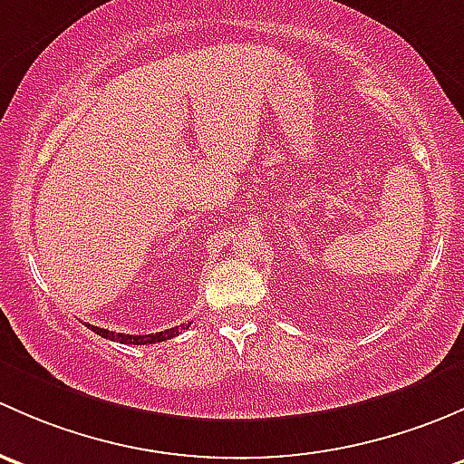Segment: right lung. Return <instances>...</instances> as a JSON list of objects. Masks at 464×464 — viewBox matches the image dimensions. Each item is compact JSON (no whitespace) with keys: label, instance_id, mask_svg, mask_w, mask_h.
I'll use <instances>...</instances> for the list:
<instances>
[{"label":"right lung","instance_id":"obj_1","mask_svg":"<svg viewBox=\"0 0 464 464\" xmlns=\"http://www.w3.org/2000/svg\"><path fill=\"white\" fill-rule=\"evenodd\" d=\"M189 326H192V322H189V324H183V326H180V328H189ZM180 328H179V326H176V328H167V331L151 333V335H125V333L104 331V328H98V326H91V331H93L95 335H100V337L111 339V342L133 343V346H145V343H159V342H165V339L176 337V335H179Z\"/></svg>","mask_w":464,"mask_h":464}]
</instances>
